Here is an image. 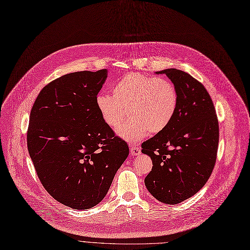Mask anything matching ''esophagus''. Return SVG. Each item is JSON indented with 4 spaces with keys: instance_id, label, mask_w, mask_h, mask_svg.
<instances>
[{
    "instance_id": "esophagus-1",
    "label": "esophagus",
    "mask_w": 250,
    "mask_h": 250,
    "mask_svg": "<svg viewBox=\"0 0 250 250\" xmlns=\"http://www.w3.org/2000/svg\"><path fill=\"white\" fill-rule=\"evenodd\" d=\"M130 153H131V155H133V156L139 155L141 153V148L139 146H136V145H132L130 147Z\"/></svg>"
}]
</instances>
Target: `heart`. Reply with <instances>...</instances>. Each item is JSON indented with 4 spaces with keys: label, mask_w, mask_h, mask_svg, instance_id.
Masks as SVG:
<instances>
[{
    "label": "heart",
    "mask_w": 250,
    "mask_h": 250,
    "mask_svg": "<svg viewBox=\"0 0 250 250\" xmlns=\"http://www.w3.org/2000/svg\"><path fill=\"white\" fill-rule=\"evenodd\" d=\"M103 121L111 128L118 127L127 116L130 120L119 129V135L135 142L149 132L164 130L173 119L178 94L168 79L140 73L123 76L112 87V95L100 92L95 98Z\"/></svg>",
    "instance_id": "1"
}]
</instances>
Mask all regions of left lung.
I'll use <instances>...</instances> for the list:
<instances>
[{"mask_svg": "<svg viewBox=\"0 0 250 250\" xmlns=\"http://www.w3.org/2000/svg\"><path fill=\"white\" fill-rule=\"evenodd\" d=\"M156 73L174 84L178 105L169 125L142 143L153 164L144 182L157 200L177 204L197 193L212 173L219 125L212 99L199 81L177 69Z\"/></svg>", "mask_w": 250, "mask_h": 250, "instance_id": "obj_1", "label": "left lung"}]
</instances>
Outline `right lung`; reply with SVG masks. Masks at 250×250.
<instances>
[{"label": "right lung", "mask_w": 250, "mask_h": 250, "mask_svg": "<svg viewBox=\"0 0 250 250\" xmlns=\"http://www.w3.org/2000/svg\"><path fill=\"white\" fill-rule=\"evenodd\" d=\"M107 70L66 74L47 84L32 107L27 145L48 193L74 209L106 196L129 147L102 119L95 98Z\"/></svg>", "instance_id": "obj_1"}]
</instances>
